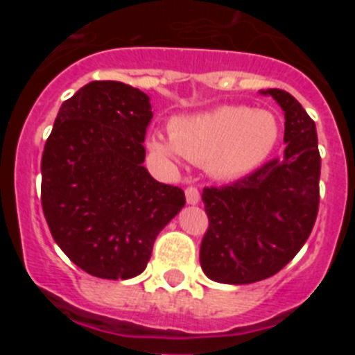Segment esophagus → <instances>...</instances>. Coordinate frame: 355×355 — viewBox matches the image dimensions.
Listing matches in <instances>:
<instances>
[{
    "instance_id": "1",
    "label": "esophagus",
    "mask_w": 355,
    "mask_h": 355,
    "mask_svg": "<svg viewBox=\"0 0 355 355\" xmlns=\"http://www.w3.org/2000/svg\"><path fill=\"white\" fill-rule=\"evenodd\" d=\"M184 196H187L188 205H197V202L200 200V193L196 187H187V190H184Z\"/></svg>"
}]
</instances>
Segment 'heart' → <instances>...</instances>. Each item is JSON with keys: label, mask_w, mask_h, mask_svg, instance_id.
<instances>
[{"label": "heart", "mask_w": 355, "mask_h": 355, "mask_svg": "<svg viewBox=\"0 0 355 355\" xmlns=\"http://www.w3.org/2000/svg\"><path fill=\"white\" fill-rule=\"evenodd\" d=\"M171 137L150 133V153L178 162L188 158L208 163L218 178H238L254 171L274 150L279 139L277 119L268 110L218 106L202 114L171 121Z\"/></svg>", "instance_id": "1"}]
</instances>
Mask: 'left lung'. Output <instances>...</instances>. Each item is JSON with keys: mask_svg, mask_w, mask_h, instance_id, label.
<instances>
[{"mask_svg": "<svg viewBox=\"0 0 355 355\" xmlns=\"http://www.w3.org/2000/svg\"><path fill=\"white\" fill-rule=\"evenodd\" d=\"M261 94L283 108L286 149L234 183L202 190L209 225L200 266L216 283L250 284L277 274L302 249L318 215L315 122L286 90Z\"/></svg>", "mask_w": 355, "mask_h": 355, "instance_id": "obj_1", "label": "left lung"}]
</instances>
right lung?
I'll return each mask as SVG.
<instances>
[{
    "label": "right lung",
    "instance_id": "1",
    "mask_svg": "<svg viewBox=\"0 0 355 355\" xmlns=\"http://www.w3.org/2000/svg\"><path fill=\"white\" fill-rule=\"evenodd\" d=\"M149 96L92 81L62 103L42 153V209L74 265L101 279L146 270L156 236L184 206L144 167Z\"/></svg>",
    "mask_w": 355,
    "mask_h": 355
}]
</instances>
